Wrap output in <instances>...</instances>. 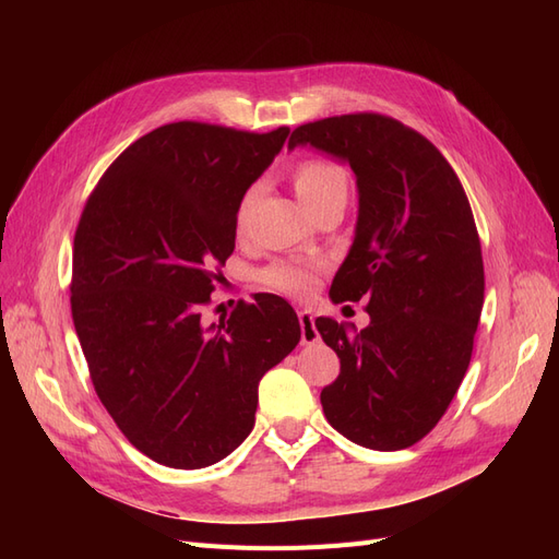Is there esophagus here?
<instances>
[{"instance_id":"esophagus-1","label":"esophagus","mask_w":559,"mask_h":559,"mask_svg":"<svg viewBox=\"0 0 559 559\" xmlns=\"http://www.w3.org/2000/svg\"><path fill=\"white\" fill-rule=\"evenodd\" d=\"M298 321H300V343L302 345L319 343V331L314 326V314L310 310H300Z\"/></svg>"}]
</instances>
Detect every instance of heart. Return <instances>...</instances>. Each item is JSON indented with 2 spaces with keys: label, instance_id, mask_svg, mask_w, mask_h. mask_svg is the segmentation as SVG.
<instances>
[{
  "label": "heart",
  "instance_id": "obj_1",
  "mask_svg": "<svg viewBox=\"0 0 559 559\" xmlns=\"http://www.w3.org/2000/svg\"><path fill=\"white\" fill-rule=\"evenodd\" d=\"M294 189L300 200L302 207H312L314 202L321 198H326L335 191H345L347 189V179L343 170L337 165L329 160H306L296 167L294 175ZM251 193L242 200L240 207V222L245 218V212L249 207ZM261 282L267 284L270 289H277L284 294H294V296H306L312 292L314 286V275L308 265L292 263V261H277L273 265H267L261 273Z\"/></svg>",
  "mask_w": 559,
  "mask_h": 559
}]
</instances>
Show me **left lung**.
<instances>
[{
    "label": "left lung",
    "mask_w": 559,
    "mask_h": 559,
    "mask_svg": "<svg viewBox=\"0 0 559 559\" xmlns=\"http://www.w3.org/2000/svg\"><path fill=\"white\" fill-rule=\"evenodd\" d=\"M310 146L357 177L354 240L331 300H368L370 324L319 317L341 359L321 389L329 425L352 443L392 452L425 438L460 389L483 300V253L468 198L429 140L380 114L306 123L289 148Z\"/></svg>",
    "instance_id": "8db88e82"
}]
</instances>
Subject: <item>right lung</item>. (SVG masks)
I'll return each instance as SVG.
<instances>
[{"label": "right lung", "instance_id": "obj_1", "mask_svg": "<svg viewBox=\"0 0 559 559\" xmlns=\"http://www.w3.org/2000/svg\"><path fill=\"white\" fill-rule=\"evenodd\" d=\"M289 128L181 121L118 156L81 214L72 317L95 392L128 441L170 468L222 462L253 429L259 382L300 341L280 296L202 321L249 186Z\"/></svg>", "mask_w": 559, "mask_h": 559}]
</instances>
